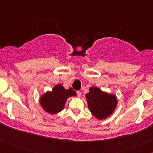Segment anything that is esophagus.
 <instances>
[{
	"label": "esophagus",
	"mask_w": 153,
	"mask_h": 153,
	"mask_svg": "<svg viewBox=\"0 0 153 153\" xmlns=\"http://www.w3.org/2000/svg\"><path fill=\"white\" fill-rule=\"evenodd\" d=\"M76 93H77V95H78V97H80V96H81V93H80V91H77Z\"/></svg>",
	"instance_id": "esophagus-1"
}]
</instances>
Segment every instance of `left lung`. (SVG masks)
Here are the masks:
<instances>
[{"label": "left lung", "instance_id": "8db88e82", "mask_svg": "<svg viewBox=\"0 0 153 153\" xmlns=\"http://www.w3.org/2000/svg\"><path fill=\"white\" fill-rule=\"evenodd\" d=\"M85 98L90 112L99 120L106 119L116 108V96L102 91L98 87H91Z\"/></svg>", "mask_w": 153, "mask_h": 153}]
</instances>
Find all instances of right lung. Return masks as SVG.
Instances as JSON below:
<instances>
[{
  "mask_svg": "<svg viewBox=\"0 0 153 153\" xmlns=\"http://www.w3.org/2000/svg\"><path fill=\"white\" fill-rule=\"evenodd\" d=\"M76 95V92L71 88L65 89L62 84H57L51 91H47L42 95L39 101L45 111L53 115L63 110L69 97Z\"/></svg>",
  "mask_w": 153,
  "mask_h": 153,
  "instance_id": "right-lung-1",
  "label": "right lung"
}]
</instances>
